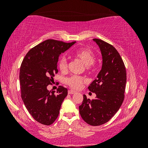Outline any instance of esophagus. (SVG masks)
Returning <instances> with one entry per match:
<instances>
[{
	"instance_id": "34e87169",
	"label": "esophagus",
	"mask_w": 148,
	"mask_h": 148,
	"mask_svg": "<svg viewBox=\"0 0 148 148\" xmlns=\"http://www.w3.org/2000/svg\"><path fill=\"white\" fill-rule=\"evenodd\" d=\"M75 93V91H73V90H70L68 91V94H74Z\"/></svg>"
}]
</instances>
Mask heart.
I'll return each instance as SVG.
<instances>
[{
    "instance_id": "heart-1",
    "label": "heart",
    "mask_w": 148,
    "mask_h": 148,
    "mask_svg": "<svg viewBox=\"0 0 148 148\" xmlns=\"http://www.w3.org/2000/svg\"><path fill=\"white\" fill-rule=\"evenodd\" d=\"M75 57L82 60L86 64V67L88 70H90L94 65L95 61V54L89 48H82L75 50L73 52ZM58 66L62 72H66L68 69V61L65 56H61L58 62ZM86 82V78L82 76L72 75L67 78L66 84L70 88L75 90H78L82 87V84Z\"/></svg>"
}]
</instances>
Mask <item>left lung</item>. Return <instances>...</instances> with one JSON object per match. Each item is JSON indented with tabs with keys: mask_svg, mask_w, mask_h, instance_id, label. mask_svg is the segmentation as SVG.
Instances as JSON below:
<instances>
[{
	"mask_svg": "<svg viewBox=\"0 0 148 148\" xmlns=\"http://www.w3.org/2000/svg\"><path fill=\"white\" fill-rule=\"evenodd\" d=\"M102 56V66L97 78L88 87L96 94L94 100L87 98L79 106L81 116L92 126L104 124L116 114L125 98L127 73L125 64L114 46L94 38Z\"/></svg>",
	"mask_w": 148,
	"mask_h": 148,
	"instance_id": "obj_1",
	"label": "left lung"
}]
</instances>
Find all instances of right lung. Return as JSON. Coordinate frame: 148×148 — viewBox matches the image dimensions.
<instances>
[{
	"label": "right lung",
	"mask_w": 148,
	"mask_h": 148,
	"mask_svg": "<svg viewBox=\"0 0 148 148\" xmlns=\"http://www.w3.org/2000/svg\"><path fill=\"white\" fill-rule=\"evenodd\" d=\"M75 43L46 40L32 48L22 61L19 73L22 100L29 114L42 125H50L56 121L67 96L68 90L64 87L58 86L54 93L48 91L47 86L52 85L58 73L60 54Z\"/></svg>",
	"instance_id": "1"
}]
</instances>
